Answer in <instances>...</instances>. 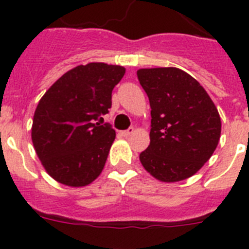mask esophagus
I'll return each instance as SVG.
<instances>
[{"mask_svg": "<svg viewBox=\"0 0 249 249\" xmlns=\"http://www.w3.org/2000/svg\"><path fill=\"white\" fill-rule=\"evenodd\" d=\"M133 132H135V128L131 127V128L126 129V131H121V136H123V137H129Z\"/></svg>", "mask_w": 249, "mask_h": 249, "instance_id": "obj_1", "label": "esophagus"}]
</instances>
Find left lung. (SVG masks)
<instances>
[{"instance_id": "8db88e82", "label": "left lung", "mask_w": 249, "mask_h": 249, "mask_svg": "<svg viewBox=\"0 0 249 249\" xmlns=\"http://www.w3.org/2000/svg\"><path fill=\"white\" fill-rule=\"evenodd\" d=\"M138 81L151 106L149 146L140 155L158 181L190 178L213 155L221 137V117L206 89L176 67L141 68Z\"/></svg>"}]
</instances>
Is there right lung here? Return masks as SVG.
Wrapping results in <instances>:
<instances>
[{
	"mask_svg": "<svg viewBox=\"0 0 249 249\" xmlns=\"http://www.w3.org/2000/svg\"><path fill=\"white\" fill-rule=\"evenodd\" d=\"M124 67L92 62L66 72L39 100L32 123V142L46 172L59 183L83 187L101 175L116 138L108 113L112 89Z\"/></svg>",
	"mask_w": 249,
	"mask_h": 249,
	"instance_id": "right-lung-1",
	"label": "right lung"
}]
</instances>
